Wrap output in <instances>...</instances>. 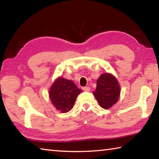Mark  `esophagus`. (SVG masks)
I'll return each mask as SVG.
<instances>
[{"mask_svg":"<svg viewBox=\"0 0 159 159\" xmlns=\"http://www.w3.org/2000/svg\"><path fill=\"white\" fill-rule=\"evenodd\" d=\"M83 90L84 91H86V92H90V88L89 87H83Z\"/></svg>","mask_w":159,"mask_h":159,"instance_id":"34e87169","label":"esophagus"}]
</instances>
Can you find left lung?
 <instances>
[{
    "label": "left lung",
    "instance_id": "left-lung-1",
    "mask_svg": "<svg viewBox=\"0 0 159 159\" xmlns=\"http://www.w3.org/2000/svg\"><path fill=\"white\" fill-rule=\"evenodd\" d=\"M120 87L118 80L109 73L101 74L97 80L95 91L93 95L98 100L99 106L108 109L114 105L120 97Z\"/></svg>",
    "mask_w": 159,
    "mask_h": 159
}]
</instances>
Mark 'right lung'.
<instances>
[{"label": "right lung", "instance_id": "right-lung-1", "mask_svg": "<svg viewBox=\"0 0 159 159\" xmlns=\"http://www.w3.org/2000/svg\"><path fill=\"white\" fill-rule=\"evenodd\" d=\"M81 92L72 80L60 76L51 85L49 98L56 109L66 113L73 108L77 96Z\"/></svg>", "mask_w": 159, "mask_h": 159}]
</instances>
